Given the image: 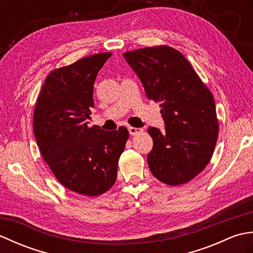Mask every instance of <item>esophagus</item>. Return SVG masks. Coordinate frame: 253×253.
Masks as SVG:
<instances>
[{
  "label": "esophagus",
  "instance_id": "esophagus-1",
  "mask_svg": "<svg viewBox=\"0 0 253 253\" xmlns=\"http://www.w3.org/2000/svg\"><path fill=\"white\" fill-rule=\"evenodd\" d=\"M128 130H129V133L131 136H136L138 133L142 132L141 128H136V127H128Z\"/></svg>",
  "mask_w": 253,
  "mask_h": 253
}]
</instances>
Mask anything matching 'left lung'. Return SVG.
<instances>
[{
    "label": "left lung",
    "instance_id": "left-lung-1",
    "mask_svg": "<svg viewBox=\"0 0 253 253\" xmlns=\"http://www.w3.org/2000/svg\"><path fill=\"white\" fill-rule=\"evenodd\" d=\"M147 98L159 102L165 130L149 127L148 164L155 178L186 184L207 168L215 149L218 122L211 91L179 51L154 45L124 53Z\"/></svg>",
    "mask_w": 253,
    "mask_h": 253
}]
</instances>
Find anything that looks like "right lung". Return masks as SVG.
<instances>
[{"instance_id":"1","label":"right lung","mask_w":253,"mask_h":253,"mask_svg":"<svg viewBox=\"0 0 253 253\" xmlns=\"http://www.w3.org/2000/svg\"><path fill=\"white\" fill-rule=\"evenodd\" d=\"M110 52L80 58L47 75L37 99L34 133L42 158L61 184L79 195L96 197L115 184L126 127L104 131L90 127L93 84Z\"/></svg>"}]
</instances>
